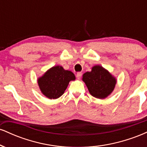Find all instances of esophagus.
Returning <instances> with one entry per match:
<instances>
[{"label": "esophagus", "instance_id": "obj_1", "mask_svg": "<svg viewBox=\"0 0 147 147\" xmlns=\"http://www.w3.org/2000/svg\"><path fill=\"white\" fill-rule=\"evenodd\" d=\"M82 72H77V75H76V77H77V79H79L81 78V77H82Z\"/></svg>", "mask_w": 147, "mask_h": 147}]
</instances>
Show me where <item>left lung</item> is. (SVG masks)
Returning <instances> with one entry per match:
<instances>
[{"instance_id":"1","label":"left lung","mask_w":147,"mask_h":147,"mask_svg":"<svg viewBox=\"0 0 147 147\" xmlns=\"http://www.w3.org/2000/svg\"><path fill=\"white\" fill-rule=\"evenodd\" d=\"M82 80L90 95L98 99H104L111 95L117 82L110 72L99 65L92 67L90 72L84 73Z\"/></svg>"}]
</instances>
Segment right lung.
Returning a JSON list of instances; mask_svg holds the SVG:
<instances>
[{
    "label": "right lung",
    "instance_id": "1",
    "mask_svg": "<svg viewBox=\"0 0 147 147\" xmlns=\"http://www.w3.org/2000/svg\"><path fill=\"white\" fill-rule=\"evenodd\" d=\"M75 80V76L70 70H64L60 65L50 68L38 79V84L42 93L52 99L60 97L65 92L70 81Z\"/></svg>",
    "mask_w": 147,
    "mask_h": 147
}]
</instances>
